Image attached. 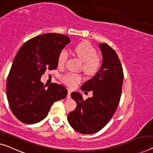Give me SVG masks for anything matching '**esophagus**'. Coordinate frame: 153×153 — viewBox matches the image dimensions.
I'll return each instance as SVG.
<instances>
[{
	"label": "esophagus",
	"mask_w": 153,
	"mask_h": 153,
	"mask_svg": "<svg viewBox=\"0 0 153 153\" xmlns=\"http://www.w3.org/2000/svg\"><path fill=\"white\" fill-rule=\"evenodd\" d=\"M71 91L70 89H68V93H67V99L71 98Z\"/></svg>",
	"instance_id": "esophagus-1"
}]
</instances>
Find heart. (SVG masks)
Listing matches in <instances>:
<instances>
[{"mask_svg":"<svg viewBox=\"0 0 153 153\" xmlns=\"http://www.w3.org/2000/svg\"><path fill=\"white\" fill-rule=\"evenodd\" d=\"M74 52L78 58L82 62V70L88 75L95 74L100 67V59L96 55V51L87 42L81 43L75 47ZM69 53L66 49H62L58 57V65L62 67L67 62ZM80 75L68 73L62 76V80L67 86L74 87L82 81Z\"/></svg>","mask_w":153,"mask_h":153,"instance_id":"heart-1","label":"heart"}]
</instances>
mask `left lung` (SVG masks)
Listing matches in <instances>:
<instances>
[{
	"label": "left lung",
	"mask_w": 153,
	"mask_h": 153,
	"mask_svg": "<svg viewBox=\"0 0 153 153\" xmlns=\"http://www.w3.org/2000/svg\"><path fill=\"white\" fill-rule=\"evenodd\" d=\"M98 46L102 55L100 70L81 86L82 91H92L93 97L83 100L78 92L71 93L77 107L68 114V122L82 134H93L106 126L119 104L124 79L117 54L106 43Z\"/></svg>",
	"instance_id": "obj_1"
}]
</instances>
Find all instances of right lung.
I'll list each match as a JSON object with an SVG mask.
<instances>
[{"label":"right lung","mask_w":153,"mask_h":153,"mask_svg":"<svg viewBox=\"0 0 153 153\" xmlns=\"http://www.w3.org/2000/svg\"><path fill=\"white\" fill-rule=\"evenodd\" d=\"M70 42L63 34L46 33L31 38L20 48L9 73L6 93L11 111L20 122H40L55 102L67 96L65 86L45 85L40 77L47 69H56L59 53Z\"/></svg>","instance_id":"right-lung-1"}]
</instances>
